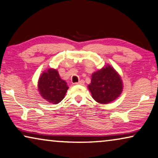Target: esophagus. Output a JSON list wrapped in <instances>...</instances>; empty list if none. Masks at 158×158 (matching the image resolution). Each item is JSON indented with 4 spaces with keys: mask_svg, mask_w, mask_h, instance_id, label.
Instances as JSON below:
<instances>
[{
    "mask_svg": "<svg viewBox=\"0 0 158 158\" xmlns=\"http://www.w3.org/2000/svg\"><path fill=\"white\" fill-rule=\"evenodd\" d=\"M76 84H80V85H84V80H80L78 82H77V83H75Z\"/></svg>",
    "mask_w": 158,
    "mask_h": 158,
    "instance_id": "34e87169",
    "label": "esophagus"
}]
</instances>
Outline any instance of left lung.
<instances>
[{"instance_id": "obj_1", "label": "left lung", "mask_w": 158, "mask_h": 158, "mask_svg": "<svg viewBox=\"0 0 158 158\" xmlns=\"http://www.w3.org/2000/svg\"><path fill=\"white\" fill-rule=\"evenodd\" d=\"M88 88L95 101L100 104H107L120 95L123 81L112 66H106L92 74Z\"/></svg>"}]
</instances>
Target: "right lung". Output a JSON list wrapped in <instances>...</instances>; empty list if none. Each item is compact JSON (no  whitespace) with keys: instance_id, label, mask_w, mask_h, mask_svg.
Returning a JSON list of instances; mask_svg holds the SVG:
<instances>
[{"instance_id":"obj_1","label":"right lung","mask_w":158,"mask_h":158,"mask_svg":"<svg viewBox=\"0 0 158 158\" xmlns=\"http://www.w3.org/2000/svg\"><path fill=\"white\" fill-rule=\"evenodd\" d=\"M38 88L44 99L52 104H58L64 99L69 86L61 79L57 70L48 69L40 77Z\"/></svg>"}]
</instances>
